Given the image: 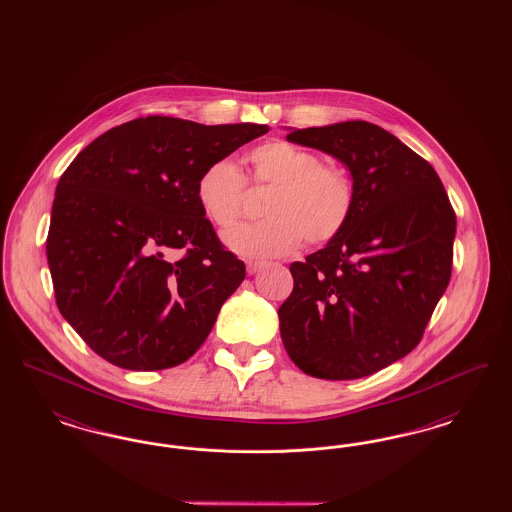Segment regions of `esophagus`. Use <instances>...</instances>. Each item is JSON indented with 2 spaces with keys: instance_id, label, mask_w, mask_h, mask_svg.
I'll return each mask as SVG.
<instances>
[{
  "instance_id": "obj_1",
  "label": "esophagus",
  "mask_w": 512,
  "mask_h": 512,
  "mask_svg": "<svg viewBox=\"0 0 512 512\" xmlns=\"http://www.w3.org/2000/svg\"><path fill=\"white\" fill-rule=\"evenodd\" d=\"M267 263L265 261H247V272L249 274H255V272H259L261 268L265 267Z\"/></svg>"
}]
</instances>
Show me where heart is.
<instances>
[{"instance_id":"obj_1","label":"heart","mask_w":512,"mask_h":512,"mask_svg":"<svg viewBox=\"0 0 512 512\" xmlns=\"http://www.w3.org/2000/svg\"><path fill=\"white\" fill-rule=\"evenodd\" d=\"M253 188H272L265 203L268 219L242 226L226 244L245 257H280L305 242H332L351 219L355 184L340 165L288 140H268L247 155ZM195 199L205 219L219 230L236 226L245 215L247 186L230 161L209 163L195 182Z\"/></svg>"}]
</instances>
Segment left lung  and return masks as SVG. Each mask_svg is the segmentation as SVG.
Segmentation results:
<instances>
[{
    "mask_svg": "<svg viewBox=\"0 0 512 512\" xmlns=\"http://www.w3.org/2000/svg\"><path fill=\"white\" fill-rule=\"evenodd\" d=\"M286 138L340 159L355 207L332 242L290 265L282 341L309 376L363 378L422 340L451 278L457 217L434 167L376 124L338 122Z\"/></svg>",
    "mask_w": 512,
    "mask_h": 512,
    "instance_id": "left-lung-1",
    "label": "left lung"
}]
</instances>
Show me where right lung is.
<instances>
[{"instance_id": "add662e5", "label": "right lung", "mask_w": 512, "mask_h": 512, "mask_svg": "<svg viewBox=\"0 0 512 512\" xmlns=\"http://www.w3.org/2000/svg\"><path fill=\"white\" fill-rule=\"evenodd\" d=\"M267 132L153 115L107 130L61 174L46 240L55 301L99 357L163 370L207 340L245 265L201 213L195 182Z\"/></svg>"}]
</instances>
